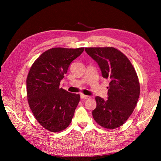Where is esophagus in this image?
I'll return each instance as SVG.
<instances>
[{
  "label": "esophagus",
  "mask_w": 161,
  "mask_h": 161,
  "mask_svg": "<svg viewBox=\"0 0 161 161\" xmlns=\"http://www.w3.org/2000/svg\"><path fill=\"white\" fill-rule=\"evenodd\" d=\"M80 97L81 99H89L90 96H88V95H85L84 94H81Z\"/></svg>",
  "instance_id": "1"
}]
</instances>
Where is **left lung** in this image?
Masks as SVG:
<instances>
[{
	"label": "left lung",
	"instance_id": "left-lung-1",
	"mask_svg": "<svg viewBox=\"0 0 161 161\" xmlns=\"http://www.w3.org/2000/svg\"><path fill=\"white\" fill-rule=\"evenodd\" d=\"M85 51L97 63L102 77L110 81L107 100L95 97L93 117L105 129L118 128L127 120L138 100L137 73L126 55L114 47H85Z\"/></svg>",
	"mask_w": 161,
	"mask_h": 161
}]
</instances>
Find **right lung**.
Instances as JSON below:
<instances>
[{
  "instance_id": "add662e5",
  "label": "right lung",
  "mask_w": 161,
  "mask_h": 161,
  "mask_svg": "<svg viewBox=\"0 0 161 161\" xmlns=\"http://www.w3.org/2000/svg\"><path fill=\"white\" fill-rule=\"evenodd\" d=\"M84 47H53L46 50L32 65L27 77V97L39 124L50 132H59L72 121L80 95L59 88L70 63Z\"/></svg>"
}]
</instances>
